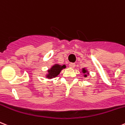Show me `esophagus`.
Instances as JSON below:
<instances>
[{"label":"esophagus","instance_id":"esophagus-1","mask_svg":"<svg viewBox=\"0 0 125 125\" xmlns=\"http://www.w3.org/2000/svg\"><path fill=\"white\" fill-rule=\"evenodd\" d=\"M69 67L74 68L75 65H75L74 63H69Z\"/></svg>","mask_w":125,"mask_h":125}]
</instances>
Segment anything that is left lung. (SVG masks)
Wrapping results in <instances>:
<instances>
[{
  "mask_svg": "<svg viewBox=\"0 0 125 125\" xmlns=\"http://www.w3.org/2000/svg\"><path fill=\"white\" fill-rule=\"evenodd\" d=\"M82 73H84V74H84V77H87V75L85 73H87V70L85 69V68H83V69H82Z\"/></svg>",
  "mask_w": 125,
  "mask_h": 125,
  "instance_id": "left-lung-1",
  "label": "left lung"
}]
</instances>
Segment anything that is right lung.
I'll list each match as a JSON object with an SVG mask.
<instances>
[{
	"instance_id": "1",
	"label": "right lung",
	"mask_w": 125,
	"mask_h": 125,
	"mask_svg": "<svg viewBox=\"0 0 125 125\" xmlns=\"http://www.w3.org/2000/svg\"><path fill=\"white\" fill-rule=\"evenodd\" d=\"M66 66L65 65H60L59 64H55L50 69L48 70V74H47V78H55L60 73L61 71L63 69H65Z\"/></svg>"
}]
</instances>
